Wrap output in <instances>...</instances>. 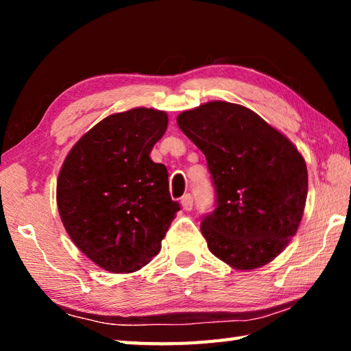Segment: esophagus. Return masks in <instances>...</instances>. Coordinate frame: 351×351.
<instances>
[{
	"label": "esophagus",
	"instance_id": "obj_1",
	"mask_svg": "<svg viewBox=\"0 0 351 351\" xmlns=\"http://www.w3.org/2000/svg\"><path fill=\"white\" fill-rule=\"evenodd\" d=\"M181 206H182L184 210H192V207H193V197H192V195H190V193L184 195L182 199H181Z\"/></svg>",
	"mask_w": 351,
	"mask_h": 351
}]
</instances>
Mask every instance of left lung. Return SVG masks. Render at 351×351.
<instances>
[{
    "instance_id": "1",
    "label": "left lung",
    "mask_w": 351,
    "mask_h": 351,
    "mask_svg": "<svg viewBox=\"0 0 351 351\" xmlns=\"http://www.w3.org/2000/svg\"><path fill=\"white\" fill-rule=\"evenodd\" d=\"M178 127L204 153L215 209L201 221L210 252L235 269L274 260L299 229L308 193L305 159L246 106L207 102Z\"/></svg>"
}]
</instances>
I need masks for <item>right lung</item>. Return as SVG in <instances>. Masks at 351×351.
<instances>
[{"mask_svg":"<svg viewBox=\"0 0 351 351\" xmlns=\"http://www.w3.org/2000/svg\"><path fill=\"white\" fill-rule=\"evenodd\" d=\"M167 112L133 108L100 121L71 148L57 180L62 223L80 251L105 271L145 266L180 210L165 165L150 159Z\"/></svg>","mask_w":351,"mask_h":351,"instance_id":"obj_1","label":"right lung"}]
</instances>
